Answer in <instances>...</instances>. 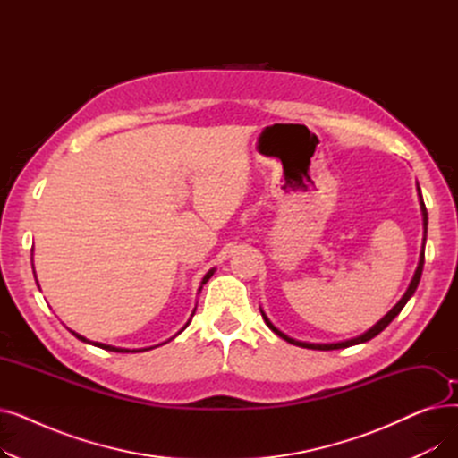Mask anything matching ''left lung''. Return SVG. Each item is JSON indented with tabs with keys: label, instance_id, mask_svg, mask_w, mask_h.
Returning a JSON list of instances; mask_svg holds the SVG:
<instances>
[{
	"label": "left lung",
	"instance_id": "8db88e82",
	"mask_svg": "<svg viewBox=\"0 0 458 458\" xmlns=\"http://www.w3.org/2000/svg\"><path fill=\"white\" fill-rule=\"evenodd\" d=\"M418 192H420V185H418ZM420 206H421V215H423V230H425V237H427V208H425V202H423V197H421V192H420ZM425 237H423V245H425ZM423 263H425V250H421V254H420V263H418V269H416V273H414V276H412V280H411V285H408V290L404 292V295L401 297V301L388 311L386 316H384L377 325H373L368 332H364V334H360L358 338H352V340H347V342H340V344H308V342H299V340H293V338H290V335L287 334H284L282 330H278L271 321H269V318L263 314V310H261V316H263V319H266V323H267V327L275 332V334H278L282 340H285L287 344H292V345H297V347H304V349H318V351H332V349H345V347H351V345H358V344H364V342H369L371 338H375L377 334H380L384 328H386L399 314H401V310L404 308V304L408 302V299H411L412 295H414V292L418 290V284H420V278H421V273H423Z\"/></svg>",
	"mask_w": 458,
	"mask_h": 458
}]
</instances>
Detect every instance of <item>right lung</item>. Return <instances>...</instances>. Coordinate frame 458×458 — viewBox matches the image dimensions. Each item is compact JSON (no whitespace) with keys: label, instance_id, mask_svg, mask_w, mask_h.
Listing matches in <instances>:
<instances>
[{"label":"right lung","instance_id":"obj_1","mask_svg":"<svg viewBox=\"0 0 458 458\" xmlns=\"http://www.w3.org/2000/svg\"><path fill=\"white\" fill-rule=\"evenodd\" d=\"M33 273H35V271H33ZM213 273H215L213 269L206 273V276L202 278V285H204V284H206V282H208V280H209V278L213 276ZM202 285H200V290H202ZM200 290H199V292H200ZM195 310H197V308H195ZM192 314H195V311H192ZM187 325H189V323H187ZM187 325H185V327H183V328H182L180 332H183V330L187 328ZM70 332H72V334H74L78 340H81V342H85V344H92V345H96V347H100V349H106V351H113V352H142V351H148V349H154V347H148V349H123V347H113V345H106V344H98V342H90V340L83 338V335H81V334H78V332H74V330H70ZM180 332H178V334H180Z\"/></svg>","mask_w":458,"mask_h":458}]
</instances>
